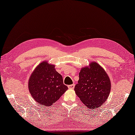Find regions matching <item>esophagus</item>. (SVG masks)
<instances>
[{"instance_id": "obj_1", "label": "esophagus", "mask_w": 135, "mask_h": 135, "mask_svg": "<svg viewBox=\"0 0 135 135\" xmlns=\"http://www.w3.org/2000/svg\"><path fill=\"white\" fill-rule=\"evenodd\" d=\"M74 87H75V84H74L68 85V88L69 89H74Z\"/></svg>"}]
</instances>
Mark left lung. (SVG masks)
Masks as SVG:
<instances>
[{"label":"left lung","mask_w":135,"mask_h":135,"mask_svg":"<svg viewBox=\"0 0 135 135\" xmlns=\"http://www.w3.org/2000/svg\"><path fill=\"white\" fill-rule=\"evenodd\" d=\"M110 87V79L105 70L97 63L92 62L89 67L81 69L75 91L88 108L94 109L107 100Z\"/></svg>","instance_id":"8db88e82"}]
</instances>
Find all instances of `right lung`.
<instances>
[{
  "label": "right lung",
  "mask_w": 135,
  "mask_h": 135,
  "mask_svg": "<svg viewBox=\"0 0 135 135\" xmlns=\"http://www.w3.org/2000/svg\"><path fill=\"white\" fill-rule=\"evenodd\" d=\"M31 95L39 105L51 106L67 90L62 76L55 65L43 61L35 69L28 80Z\"/></svg>",
  "instance_id": "1"
}]
</instances>
